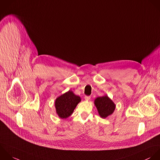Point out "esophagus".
Listing matches in <instances>:
<instances>
[{"instance_id":"esophagus-1","label":"esophagus","mask_w":160,"mask_h":160,"mask_svg":"<svg viewBox=\"0 0 160 160\" xmlns=\"http://www.w3.org/2000/svg\"><path fill=\"white\" fill-rule=\"evenodd\" d=\"M85 99L86 100H89L90 99V96H85Z\"/></svg>"}]
</instances>
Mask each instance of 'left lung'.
Listing matches in <instances>:
<instances>
[{
    "label": "left lung",
    "instance_id": "1",
    "mask_svg": "<svg viewBox=\"0 0 160 160\" xmlns=\"http://www.w3.org/2000/svg\"><path fill=\"white\" fill-rule=\"evenodd\" d=\"M94 103L97 108L99 115L103 118H105L112 115L116 107L115 104L107 95L97 97L95 100Z\"/></svg>",
    "mask_w": 160,
    "mask_h": 160
}]
</instances>
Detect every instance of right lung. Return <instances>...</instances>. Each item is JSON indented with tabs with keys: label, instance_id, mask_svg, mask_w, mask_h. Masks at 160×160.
<instances>
[{
	"label": "right lung",
	"instance_id": "add662e5",
	"mask_svg": "<svg viewBox=\"0 0 160 160\" xmlns=\"http://www.w3.org/2000/svg\"><path fill=\"white\" fill-rule=\"evenodd\" d=\"M81 101L79 96L71 90L58 97L55 102L56 112L60 118H67L73 112L78 103Z\"/></svg>",
	"mask_w": 160,
	"mask_h": 160
}]
</instances>
